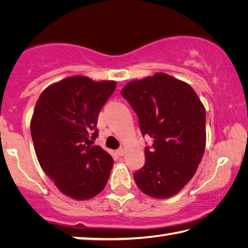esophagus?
<instances>
[{
  "mask_svg": "<svg viewBox=\"0 0 248 248\" xmlns=\"http://www.w3.org/2000/svg\"><path fill=\"white\" fill-rule=\"evenodd\" d=\"M116 153H117V155H118V156H123V155L124 154V149L120 148V149H118V150L116 151Z\"/></svg>",
  "mask_w": 248,
  "mask_h": 248,
  "instance_id": "34e87169",
  "label": "esophagus"
}]
</instances>
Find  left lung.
<instances>
[{
	"label": "left lung",
	"mask_w": 248,
	"mask_h": 248,
	"mask_svg": "<svg viewBox=\"0 0 248 248\" xmlns=\"http://www.w3.org/2000/svg\"><path fill=\"white\" fill-rule=\"evenodd\" d=\"M121 95L139 118L145 164L133 174L145 195L164 199L182 189L195 175L205 148V110L187 83L156 73L125 85Z\"/></svg>",
	"instance_id": "8db88e82"
}]
</instances>
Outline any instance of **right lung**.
Returning a JSON list of instances; mask_svg holds the SVG:
<instances>
[{
  "label": "right lung",
  "mask_w": 248,
  "mask_h": 248,
  "mask_svg": "<svg viewBox=\"0 0 248 248\" xmlns=\"http://www.w3.org/2000/svg\"><path fill=\"white\" fill-rule=\"evenodd\" d=\"M115 89L114 81L71 77L37 100L31 123L37 158L58 189L73 199L93 198L108 182L114 159L93 143L99 111Z\"/></svg>",
  "instance_id": "add662e5"
}]
</instances>
